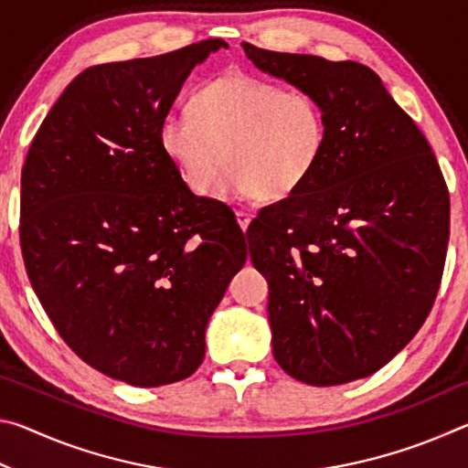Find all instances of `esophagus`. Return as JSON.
Returning a JSON list of instances; mask_svg holds the SVG:
<instances>
[{
    "instance_id": "esophagus-1",
    "label": "esophagus",
    "mask_w": 468,
    "mask_h": 468,
    "mask_svg": "<svg viewBox=\"0 0 468 468\" xmlns=\"http://www.w3.org/2000/svg\"><path fill=\"white\" fill-rule=\"evenodd\" d=\"M235 215H237V223H239V227L243 229V231H248V227H250L251 218H253L251 212H248V210H237Z\"/></svg>"
}]
</instances>
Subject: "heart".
I'll return each mask as SVG.
<instances>
[{
	"mask_svg": "<svg viewBox=\"0 0 468 468\" xmlns=\"http://www.w3.org/2000/svg\"><path fill=\"white\" fill-rule=\"evenodd\" d=\"M189 111L165 117L158 144L196 194L208 189L225 161L220 192L284 200L310 181L326 154V111L310 92L229 74L202 84Z\"/></svg>",
	"mask_w": 468,
	"mask_h": 468,
	"instance_id": "b5f03b06",
	"label": "heart"
}]
</instances>
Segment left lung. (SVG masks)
Listing matches in <instances>:
<instances>
[{
  "label": "left lung",
  "mask_w": 468,
  "mask_h": 468,
  "mask_svg": "<svg viewBox=\"0 0 468 468\" xmlns=\"http://www.w3.org/2000/svg\"><path fill=\"white\" fill-rule=\"evenodd\" d=\"M241 47L260 72L314 94L328 120L310 181L260 210L245 233L271 287L274 359L310 386L367 378L431 312L450 237L446 181L374 69Z\"/></svg>",
  "instance_id": "8db88e82"
}]
</instances>
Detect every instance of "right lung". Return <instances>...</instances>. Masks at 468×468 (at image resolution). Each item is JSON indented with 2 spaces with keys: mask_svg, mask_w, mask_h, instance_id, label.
<instances>
[{
  "mask_svg": "<svg viewBox=\"0 0 468 468\" xmlns=\"http://www.w3.org/2000/svg\"><path fill=\"white\" fill-rule=\"evenodd\" d=\"M227 47L208 38L89 68L51 107L22 167L30 284L78 357L130 386L194 374L210 315L248 260L233 210L194 196L158 144L187 76Z\"/></svg>",
  "mask_w": 468,
  "mask_h": 468,
  "instance_id": "obj_1",
  "label": "right lung"
}]
</instances>
